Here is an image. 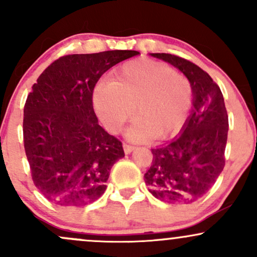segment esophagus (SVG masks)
Instances as JSON below:
<instances>
[{"label":"esophagus","mask_w":257,"mask_h":257,"mask_svg":"<svg viewBox=\"0 0 257 257\" xmlns=\"http://www.w3.org/2000/svg\"><path fill=\"white\" fill-rule=\"evenodd\" d=\"M134 149H135L134 146L126 145V144H123V150H124L125 155H129V153H132L133 151H134Z\"/></svg>","instance_id":"obj_1"}]
</instances>
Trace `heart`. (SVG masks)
<instances>
[{"instance_id":"b5f03b06","label":"heart","mask_w":257,"mask_h":257,"mask_svg":"<svg viewBox=\"0 0 257 257\" xmlns=\"http://www.w3.org/2000/svg\"><path fill=\"white\" fill-rule=\"evenodd\" d=\"M192 104V87L184 75L167 64L129 61L111 75L110 83L98 84L93 105L105 128L117 133L133 113L126 131L129 140L166 139L184 125Z\"/></svg>"}]
</instances>
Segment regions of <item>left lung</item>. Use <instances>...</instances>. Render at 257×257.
I'll return each instance as SVG.
<instances>
[{
    "label": "left lung",
    "instance_id": "1",
    "mask_svg": "<svg viewBox=\"0 0 257 257\" xmlns=\"http://www.w3.org/2000/svg\"><path fill=\"white\" fill-rule=\"evenodd\" d=\"M173 65L190 81L192 110L179 137L152 149L144 175L149 191L169 204H192L215 184L225 167L228 116L219 85L199 66L176 55L151 53Z\"/></svg>",
    "mask_w": 257,
    "mask_h": 257
}]
</instances>
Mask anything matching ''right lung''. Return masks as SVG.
I'll list each match as a JSON object with an SVG mask.
<instances>
[{
	"instance_id": "right-lung-1",
	"label": "right lung",
	"mask_w": 257,
	"mask_h": 257,
	"mask_svg": "<svg viewBox=\"0 0 257 257\" xmlns=\"http://www.w3.org/2000/svg\"><path fill=\"white\" fill-rule=\"evenodd\" d=\"M137 51L59 58L41 73L24 107V147L34 184L61 206H84L106 190L122 143L99 125L93 90L104 73Z\"/></svg>"
}]
</instances>
